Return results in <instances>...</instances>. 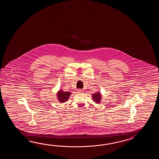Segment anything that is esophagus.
Wrapping results in <instances>:
<instances>
[{"mask_svg":"<svg viewBox=\"0 0 159 159\" xmlns=\"http://www.w3.org/2000/svg\"><path fill=\"white\" fill-rule=\"evenodd\" d=\"M78 93H80V94H81V93H83L84 91H83V90H81V89H78Z\"/></svg>","mask_w":159,"mask_h":159,"instance_id":"obj_1","label":"esophagus"}]
</instances>
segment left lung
Returning a JSON list of instances; mask_svg holds the SVG:
<instances>
[{
	"instance_id": "8db88e82",
	"label": "left lung",
	"mask_w": 159,
	"mask_h": 159,
	"mask_svg": "<svg viewBox=\"0 0 159 159\" xmlns=\"http://www.w3.org/2000/svg\"><path fill=\"white\" fill-rule=\"evenodd\" d=\"M92 98L93 101L95 102V103L99 104L101 102L102 95L99 91H97L95 93L92 94Z\"/></svg>"
}]
</instances>
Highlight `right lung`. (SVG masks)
<instances>
[{"label": "right lung", "instance_id": "right-lung-1", "mask_svg": "<svg viewBox=\"0 0 159 159\" xmlns=\"http://www.w3.org/2000/svg\"><path fill=\"white\" fill-rule=\"evenodd\" d=\"M71 93L68 92V91H63L62 90H60L58 91L57 93L56 94L57 96V99L58 100V101L60 103H64L65 102L67 101L69 98L70 97Z\"/></svg>", "mask_w": 159, "mask_h": 159}]
</instances>
